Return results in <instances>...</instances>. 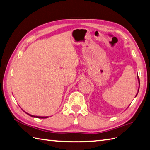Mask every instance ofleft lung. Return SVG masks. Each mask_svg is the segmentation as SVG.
<instances>
[{
  "instance_id": "1",
  "label": "left lung",
  "mask_w": 150,
  "mask_h": 150,
  "mask_svg": "<svg viewBox=\"0 0 150 150\" xmlns=\"http://www.w3.org/2000/svg\"><path fill=\"white\" fill-rule=\"evenodd\" d=\"M138 80H139V82H140V80H139V78H138ZM138 91H139V89H138ZM138 94V93H137ZM137 94H136V95H137Z\"/></svg>"
}]
</instances>
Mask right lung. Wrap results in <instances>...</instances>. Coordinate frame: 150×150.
<instances>
[{
	"mask_svg": "<svg viewBox=\"0 0 150 150\" xmlns=\"http://www.w3.org/2000/svg\"><path fill=\"white\" fill-rule=\"evenodd\" d=\"M26 113V112H25ZM28 115H30V116L32 117H36V118H39V119H45V118H48V117H37V116H33V115H30L27 113Z\"/></svg>",
	"mask_w": 150,
	"mask_h": 150,
	"instance_id": "right-lung-1",
	"label": "right lung"
}]
</instances>
